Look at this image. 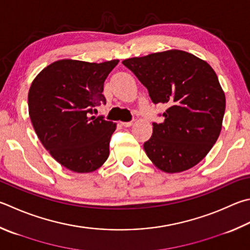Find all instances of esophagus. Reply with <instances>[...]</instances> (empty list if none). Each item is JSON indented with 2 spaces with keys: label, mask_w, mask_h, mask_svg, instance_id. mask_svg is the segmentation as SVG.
Listing matches in <instances>:
<instances>
[{
  "label": "esophagus",
  "mask_w": 250,
  "mask_h": 250,
  "mask_svg": "<svg viewBox=\"0 0 250 250\" xmlns=\"http://www.w3.org/2000/svg\"><path fill=\"white\" fill-rule=\"evenodd\" d=\"M121 125L125 126V128H129V126H131L133 125V121H128V122H121Z\"/></svg>",
  "instance_id": "esophagus-1"
}]
</instances>
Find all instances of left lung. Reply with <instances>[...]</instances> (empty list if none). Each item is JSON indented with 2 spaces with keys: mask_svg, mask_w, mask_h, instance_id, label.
<instances>
[{
  "mask_svg": "<svg viewBox=\"0 0 250 250\" xmlns=\"http://www.w3.org/2000/svg\"><path fill=\"white\" fill-rule=\"evenodd\" d=\"M122 64L146 87L153 104L167 106L164 122H153L152 137L143 145L149 160L170 174L197 165L219 138L225 112L215 72L181 50L126 59Z\"/></svg>",
  "mask_w": 250,
  "mask_h": 250,
  "instance_id": "8db88e82",
  "label": "left lung"
}]
</instances>
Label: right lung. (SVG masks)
<instances>
[{"mask_svg":"<svg viewBox=\"0 0 250 250\" xmlns=\"http://www.w3.org/2000/svg\"><path fill=\"white\" fill-rule=\"evenodd\" d=\"M118 62L60 60L44 67L30 86L28 110L36 133L54 160L72 171H93L109 156L116 124L93 113L106 104L104 83Z\"/></svg>","mask_w":250,"mask_h":250,"instance_id":"right-lung-1","label":"right lung"}]
</instances>
